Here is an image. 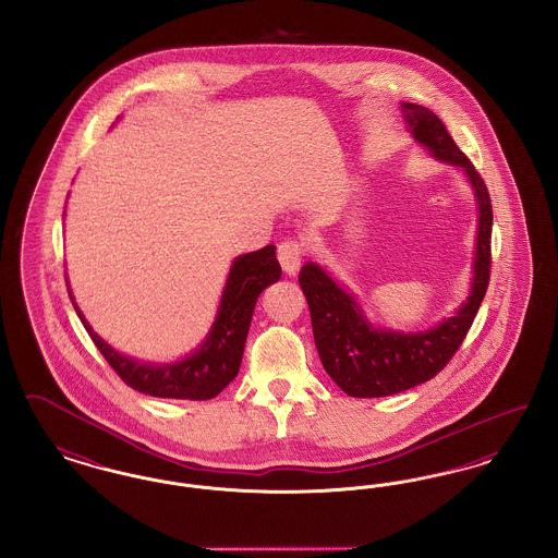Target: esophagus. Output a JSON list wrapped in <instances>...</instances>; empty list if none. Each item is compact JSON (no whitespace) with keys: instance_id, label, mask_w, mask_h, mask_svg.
Returning <instances> with one entry per match:
<instances>
[{"instance_id":"34e87169","label":"esophagus","mask_w":558,"mask_h":558,"mask_svg":"<svg viewBox=\"0 0 558 558\" xmlns=\"http://www.w3.org/2000/svg\"><path fill=\"white\" fill-rule=\"evenodd\" d=\"M278 262H280V266L289 276H294L296 269L301 267V262H303V246H301V242H296V240L280 242L278 244Z\"/></svg>"}]
</instances>
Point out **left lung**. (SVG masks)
<instances>
[{"label": "left lung", "instance_id": "obj_1", "mask_svg": "<svg viewBox=\"0 0 558 558\" xmlns=\"http://www.w3.org/2000/svg\"><path fill=\"white\" fill-rule=\"evenodd\" d=\"M401 112L414 140L435 159L462 167L475 190L478 209L475 276L466 301L453 316L421 332H396L372 326L355 296L324 267L314 262L301 267L299 287L310 305L322 366L349 398L396 396L444 371L462 345L489 284L494 213L485 182L433 110L403 102Z\"/></svg>", "mask_w": 558, "mask_h": 558}]
</instances>
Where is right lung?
I'll list each match as a JSON object with an SVG mask.
<instances>
[{"label": "right lung", "instance_id": "1", "mask_svg": "<svg viewBox=\"0 0 558 558\" xmlns=\"http://www.w3.org/2000/svg\"><path fill=\"white\" fill-rule=\"evenodd\" d=\"M280 274L282 269L276 259L274 244L236 257L228 274L217 318L203 345L180 362L160 366L133 360L108 345L83 318L69 282L66 289L94 345L98 347L110 368L123 378L125 385L153 398L205 401L219 396L236 378L255 303L264 289L280 280Z\"/></svg>", "mask_w": 558, "mask_h": 558}]
</instances>
